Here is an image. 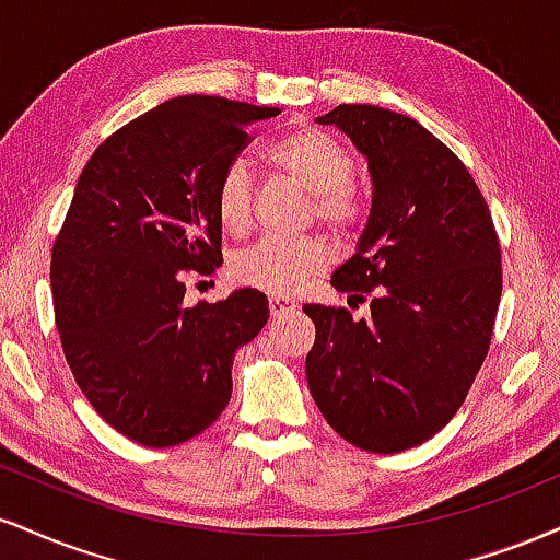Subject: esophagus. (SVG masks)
<instances>
[{"instance_id":"esophagus-1","label":"esophagus","mask_w":560,"mask_h":560,"mask_svg":"<svg viewBox=\"0 0 560 560\" xmlns=\"http://www.w3.org/2000/svg\"><path fill=\"white\" fill-rule=\"evenodd\" d=\"M268 307H271L273 318H281V316H287V313H292L294 307H298V302L289 300V298H276V294H271V300H268Z\"/></svg>"}]
</instances>
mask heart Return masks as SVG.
Here are the masks:
<instances>
[{"instance_id": "heart-1", "label": "heart", "mask_w": 560, "mask_h": 560, "mask_svg": "<svg viewBox=\"0 0 560 560\" xmlns=\"http://www.w3.org/2000/svg\"><path fill=\"white\" fill-rule=\"evenodd\" d=\"M266 163L311 195V218L320 226L339 236L355 234L363 226L365 205L352 186L358 171L355 155L334 133L316 126L294 128L268 147ZM213 202L223 231L242 234L249 226L253 173L242 160L221 171ZM331 258L334 253L324 236H262L231 258L229 273L236 284L287 298L305 284L307 276L324 271Z\"/></svg>"}]
</instances>
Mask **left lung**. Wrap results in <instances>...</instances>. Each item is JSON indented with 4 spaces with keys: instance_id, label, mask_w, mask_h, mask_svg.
<instances>
[{
    "instance_id": "1",
    "label": "left lung",
    "mask_w": 560,
    "mask_h": 560,
    "mask_svg": "<svg viewBox=\"0 0 560 560\" xmlns=\"http://www.w3.org/2000/svg\"><path fill=\"white\" fill-rule=\"evenodd\" d=\"M318 120L369 158V226L331 287L371 292V316L302 307L316 324L307 387L347 442L402 453L458 413L485 363L503 294L498 231L464 160L413 118L337 105Z\"/></svg>"
}]
</instances>
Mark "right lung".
Segmentation results:
<instances>
[{"label": "right lung", "instance_id": "add662e5", "mask_svg": "<svg viewBox=\"0 0 560 560\" xmlns=\"http://www.w3.org/2000/svg\"><path fill=\"white\" fill-rule=\"evenodd\" d=\"M213 94L173 96L120 126L83 165L52 244L62 352L92 408L144 447L191 440L231 400L236 347L258 337L268 300L236 289L184 305L186 279L223 262L215 182L279 115Z\"/></svg>", "mask_w": 560, "mask_h": 560}]
</instances>
